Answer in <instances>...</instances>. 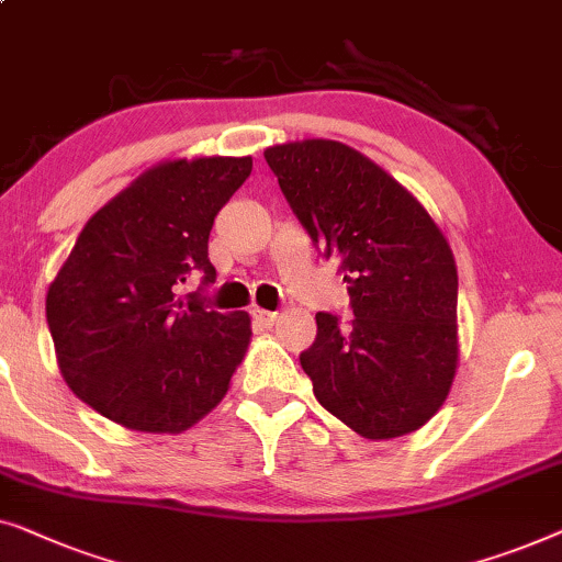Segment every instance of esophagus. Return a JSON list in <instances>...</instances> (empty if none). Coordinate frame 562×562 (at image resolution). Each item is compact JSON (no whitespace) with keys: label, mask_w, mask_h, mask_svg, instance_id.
I'll use <instances>...</instances> for the list:
<instances>
[{"label":"esophagus","mask_w":562,"mask_h":562,"mask_svg":"<svg viewBox=\"0 0 562 562\" xmlns=\"http://www.w3.org/2000/svg\"><path fill=\"white\" fill-rule=\"evenodd\" d=\"M251 318H255V323H259V326H265V328H272L274 323H278L280 313L265 311V307H255V311H251Z\"/></svg>","instance_id":"34e87169"}]
</instances>
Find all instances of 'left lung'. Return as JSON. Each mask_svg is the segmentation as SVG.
<instances>
[{"label": "left lung", "instance_id": "obj_1", "mask_svg": "<svg viewBox=\"0 0 562 562\" xmlns=\"http://www.w3.org/2000/svg\"><path fill=\"white\" fill-rule=\"evenodd\" d=\"M315 247L341 259L349 323L318 313L300 353L315 400L369 440L423 428L458 363V272L430 213L390 172L334 139L265 149Z\"/></svg>", "mask_w": 562, "mask_h": 562}]
</instances>
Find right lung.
I'll use <instances>...</instances> for the list:
<instances>
[{
    "mask_svg": "<svg viewBox=\"0 0 562 562\" xmlns=\"http://www.w3.org/2000/svg\"><path fill=\"white\" fill-rule=\"evenodd\" d=\"M251 157L155 165L78 234L45 315L60 374L99 415L139 432H183L228 392L249 313L209 311L180 284L216 282L209 234Z\"/></svg>",
    "mask_w": 562,
    "mask_h": 562,
    "instance_id": "1",
    "label": "right lung"
}]
</instances>
